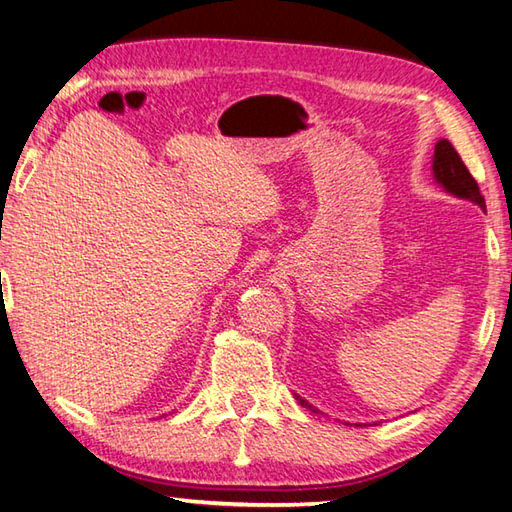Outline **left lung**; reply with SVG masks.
Returning a JSON list of instances; mask_svg holds the SVG:
<instances>
[{"mask_svg": "<svg viewBox=\"0 0 512 512\" xmlns=\"http://www.w3.org/2000/svg\"><path fill=\"white\" fill-rule=\"evenodd\" d=\"M433 175H435V182L439 186H444L446 193L455 195L459 199H468V202H473L482 210H486L484 195L479 193L475 177L468 173V168L462 162V157H459V153L453 148V144L448 142V139H439V142L435 144ZM295 399L299 402V406L313 410V413H319V410L313 404H308L306 399H302L299 395H295Z\"/></svg>", "mask_w": 512, "mask_h": 512, "instance_id": "8db88e82", "label": "left lung"}]
</instances>
